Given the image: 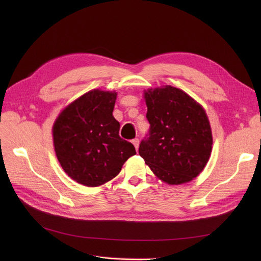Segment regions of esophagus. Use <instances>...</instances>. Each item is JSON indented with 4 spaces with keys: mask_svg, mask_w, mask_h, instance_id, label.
Masks as SVG:
<instances>
[{
    "mask_svg": "<svg viewBox=\"0 0 261 261\" xmlns=\"http://www.w3.org/2000/svg\"><path fill=\"white\" fill-rule=\"evenodd\" d=\"M132 144L134 145V147L136 148V150H138V147H139V139L138 138H135L132 140Z\"/></svg>",
    "mask_w": 261,
    "mask_h": 261,
    "instance_id": "obj_1",
    "label": "esophagus"
}]
</instances>
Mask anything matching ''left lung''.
Wrapping results in <instances>:
<instances>
[{"label": "left lung", "instance_id": "1", "mask_svg": "<svg viewBox=\"0 0 261 261\" xmlns=\"http://www.w3.org/2000/svg\"><path fill=\"white\" fill-rule=\"evenodd\" d=\"M149 138L139 155L153 174L169 185L188 183L206 167L212 151V132L202 106L176 87L144 91Z\"/></svg>", "mask_w": 261, "mask_h": 261}]
</instances>
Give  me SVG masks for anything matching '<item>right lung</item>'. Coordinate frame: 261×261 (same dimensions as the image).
Here are the masks:
<instances>
[{
	"label": "right lung",
	"mask_w": 261,
	"mask_h": 261,
	"mask_svg": "<svg viewBox=\"0 0 261 261\" xmlns=\"http://www.w3.org/2000/svg\"><path fill=\"white\" fill-rule=\"evenodd\" d=\"M117 92L92 89L70 102L52 127L53 146L66 174L87 187L113 179L135 147L118 135L112 112Z\"/></svg>",
	"instance_id": "1"
}]
</instances>
